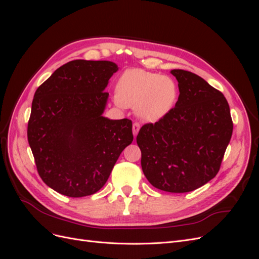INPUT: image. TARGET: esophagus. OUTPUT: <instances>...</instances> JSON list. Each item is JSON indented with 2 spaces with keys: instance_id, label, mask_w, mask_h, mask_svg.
<instances>
[{
  "instance_id": "esophagus-1",
  "label": "esophagus",
  "mask_w": 259,
  "mask_h": 259,
  "mask_svg": "<svg viewBox=\"0 0 259 259\" xmlns=\"http://www.w3.org/2000/svg\"><path fill=\"white\" fill-rule=\"evenodd\" d=\"M139 130H140V124L139 123L136 122V123L133 124V134H134V136H137Z\"/></svg>"
}]
</instances>
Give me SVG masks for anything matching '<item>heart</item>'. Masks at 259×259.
<instances>
[{"label":"heart","mask_w":259,"mask_h":259,"mask_svg":"<svg viewBox=\"0 0 259 259\" xmlns=\"http://www.w3.org/2000/svg\"><path fill=\"white\" fill-rule=\"evenodd\" d=\"M177 94V85L171 77L132 69L117 82L116 103L136 109L137 115L146 122H156L174 108Z\"/></svg>","instance_id":"obj_1"}]
</instances>
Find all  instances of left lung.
Segmentation results:
<instances>
[{
    "instance_id": "8db88e82",
    "label": "left lung",
    "mask_w": 259,
    "mask_h": 259,
    "mask_svg": "<svg viewBox=\"0 0 259 259\" xmlns=\"http://www.w3.org/2000/svg\"><path fill=\"white\" fill-rule=\"evenodd\" d=\"M170 73L179 89L175 108L144 125L136 140L148 182L163 191L184 193L217 175L233 124L221 92L192 72L174 69Z\"/></svg>"
}]
</instances>
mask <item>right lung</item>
Listing matches in <instances>:
<instances>
[{
  "mask_svg": "<svg viewBox=\"0 0 259 259\" xmlns=\"http://www.w3.org/2000/svg\"><path fill=\"white\" fill-rule=\"evenodd\" d=\"M117 70L108 60L69 61L34 94L28 142L43 182L67 197L100 190L134 138L131 120L103 115Z\"/></svg>",
  "mask_w": 259,
  "mask_h": 259,
  "instance_id": "1",
  "label": "right lung"
}]
</instances>
